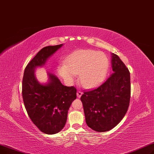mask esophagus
<instances>
[{
  "label": "esophagus",
  "instance_id": "34e87169",
  "mask_svg": "<svg viewBox=\"0 0 154 154\" xmlns=\"http://www.w3.org/2000/svg\"><path fill=\"white\" fill-rule=\"evenodd\" d=\"M82 94H83V93H82V91H78L77 93H76L77 97H78V98H80V97H81L82 95Z\"/></svg>",
  "mask_w": 154,
  "mask_h": 154
}]
</instances>
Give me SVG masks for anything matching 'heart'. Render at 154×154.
I'll return each instance as SVG.
<instances>
[{"label": "heart", "mask_w": 154, "mask_h": 154, "mask_svg": "<svg viewBox=\"0 0 154 154\" xmlns=\"http://www.w3.org/2000/svg\"><path fill=\"white\" fill-rule=\"evenodd\" d=\"M109 66L107 56L91 49L75 51L57 66L58 74L68 85H71L79 74L81 85L92 88L103 82Z\"/></svg>", "instance_id": "1"}]
</instances>
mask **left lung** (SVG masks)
<instances>
[{
	"mask_svg": "<svg viewBox=\"0 0 154 154\" xmlns=\"http://www.w3.org/2000/svg\"><path fill=\"white\" fill-rule=\"evenodd\" d=\"M112 55V74L99 87L85 91L81 97L87 125L98 132L118 125L130 104V72L118 56Z\"/></svg>",
	"mask_w": 154,
	"mask_h": 154,
	"instance_id": "8db88e82",
	"label": "left lung"
}]
</instances>
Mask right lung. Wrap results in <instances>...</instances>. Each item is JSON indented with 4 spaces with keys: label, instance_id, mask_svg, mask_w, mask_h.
I'll use <instances>...</instances> for the list:
<instances>
[{
    "label": "right lung",
    "instance_id": "obj_1",
    "mask_svg": "<svg viewBox=\"0 0 154 154\" xmlns=\"http://www.w3.org/2000/svg\"><path fill=\"white\" fill-rule=\"evenodd\" d=\"M63 45L43 48L25 68L23 79V98L29 116L43 133L53 135L60 131L67 120L68 111L76 98L74 86H64L58 78L48 72L49 82L40 83L34 71L43 66Z\"/></svg>",
    "mask_w": 154,
    "mask_h": 154
}]
</instances>
